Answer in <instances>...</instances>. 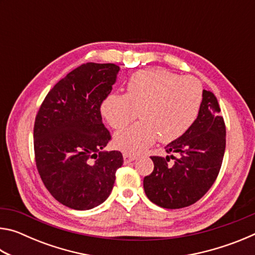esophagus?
<instances>
[{
    "label": "esophagus",
    "mask_w": 255,
    "mask_h": 255,
    "mask_svg": "<svg viewBox=\"0 0 255 255\" xmlns=\"http://www.w3.org/2000/svg\"><path fill=\"white\" fill-rule=\"evenodd\" d=\"M123 156H124V162H125V164L130 163V162L133 161V159L136 158V155L130 154V153H124Z\"/></svg>",
    "instance_id": "1"
}]
</instances>
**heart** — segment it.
Masks as SVG:
<instances>
[{
	"label": "heart",
	"mask_w": 255,
	"mask_h": 255,
	"mask_svg": "<svg viewBox=\"0 0 255 255\" xmlns=\"http://www.w3.org/2000/svg\"><path fill=\"white\" fill-rule=\"evenodd\" d=\"M204 89L193 76H180L166 70H143L127 82L126 94L111 93L103 100L101 114L115 129L136 119L141 122L118 131L116 147L140 153L158 137L162 143L178 139L199 115Z\"/></svg>",
	"instance_id": "1"
}]
</instances>
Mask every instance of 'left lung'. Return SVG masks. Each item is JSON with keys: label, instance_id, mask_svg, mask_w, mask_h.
<instances>
[{"label": "left lung", "instance_id": "8db88e82", "mask_svg": "<svg viewBox=\"0 0 255 255\" xmlns=\"http://www.w3.org/2000/svg\"><path fill=\"white\" fill-rule=\"evenodd\" d=\"M219 112L214 93L204 90L196 122L165 147L171 156H150L154 170L144 178V190L155 205L166 209L188 207L214 184L226 147V127ZM170 157L174 163H168Z\"/></svg>", "mask_w": 255, "mask_h": 255}]
</instances>
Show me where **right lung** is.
Here are the masks:
<instances>
[{"instance_id": "add662e5", "label": "right lung", "mask_w": 255, "mask_h": 255, "mask_svg": "<svg viewBox=\"0 0 255 255\" xmlns=\"http://www.w3.org/2000/svg\"><path fill=\"white\" fill-rule=\"evenodd\" d=\"M115 64H82L56 83L38 110L33 127L37 170L56 200L88 210L109 197L119 150L103 152L111 135L100 108L119 72Z\"/></svg>"}]
</instances>
